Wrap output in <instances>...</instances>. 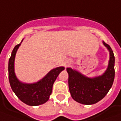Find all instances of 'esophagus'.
I'll list each match as a JSON object with an SVG mask.
<instances>
[{
  "instance_id": "1",
  "label": "esophagus",
  "mask_w": 121,
  "mask_h": 121,
  "mask_svg": "<svg viewBox=\"0 0 121 121\" xmlns=\"http://www.w3.org/2000/svg\"><path fill=\"white\" fill-rule=\"evenodd\" d=\"M72 64V61L70 60H65L64 61V65L65 67H68L69 65H70Z\"/></svg>"
}]
</instances>
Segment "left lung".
Masks as SVG:
<instances>
[{
    "label": "left lung",
    "instance_id": "1",
    "mask_svg": "<svg viewBox=\"0 0 121 121\" xmlns=\"http://www.w3.org/2000/svg\"><path fill=\"white\" fill-rule=\"evenodd\" d=\"M109 52L110 58L106 71L101 76L89 78L77 70L67 68L69 92L73 100L90 105L99 102L108 92L115 79V56L109 45L102 41Z\"/></svg>",
    "mask_w": 121,
    "mask_h": 121
}]
</instances>
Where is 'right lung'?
<instances>
[{
    "label": "right lung",
    "mask_w": 121,
    "mask_h": 121,
    "mask_svg": "<svg viewBox=\"0 0 121 121\" xmlns=\"http://www.w3.org/2000/svg\"><path fill=\"white\" fill-rule=\"evenodd\" d=\"M21 43L14 48L9 61V79L11 88L16 96L27 105L38 106L43 104L49 100L52 92L53 83L65 68L61 66L53 69L41 80L35 83H23L17 78L15 73V56Z\"/></svg>",
    "instance_id": "obj_1"
}]
</instances>
